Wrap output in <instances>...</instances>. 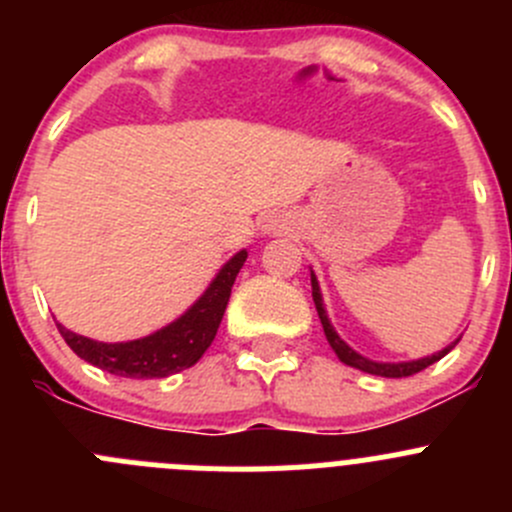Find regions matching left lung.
<instances>
[{"mask_svg":"<svg viewBox=\"0 0 512 512\" xmlns=\"http://www.w3.org/2000/svg\"><path fill=\"white\" fill-rule=\"evenodd\" d=\"M312 299H314V307H317V314H319V322H322L324 327V334H327V342L329 347L337 352L339 359L344 361V364L354 366V369H361L366 371V374H376V376H389V379H401V376H411V374H418V371H423L426 366L436 364L438 359H443L448 352H451L453 347H456V342L451 344V347H446L443 352L433 354V356H426V359H418V361H404V364H376V361H369L364 359L361 354H356L352 347H347V344L339 339V334L334 332V327L329 324L327 319V312H324V304H322V294H319V285H317V277L312 275Z\"/></svg>","mask_w":512,"mask_h":512,"instance_id":"8db88e82","label":"left lung"}]
</instances>
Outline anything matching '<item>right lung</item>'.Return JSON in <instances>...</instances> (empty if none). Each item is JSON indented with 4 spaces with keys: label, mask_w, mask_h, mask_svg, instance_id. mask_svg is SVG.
Segmentation results:
<instances>
[{
    "label": "right lung",
    "mask_w": 512,
    "mask_h": 512,
    "mask_svg": "<svg viewBox=\"0 0 512 512\" xmlns=\"http://www.w3.org/2000/svg\"><path fill=\"white\" fill-rule=\"evenodd\" d=\"M245 260L247 252H237L218 272L213 285L205 289L203 297L183 317L175 319L173 324L151 334V337L136 339V342L103 344L69 332L61 324H56V327L76 356L108 371V374L126 376V379H165V376L190 369L205 354V349L213 344L220 322H223L227 302H230L235 277L240 267L245 265Z\"/></svg>",
    "instance_id": "right-lung-1"
}]
</instances>
